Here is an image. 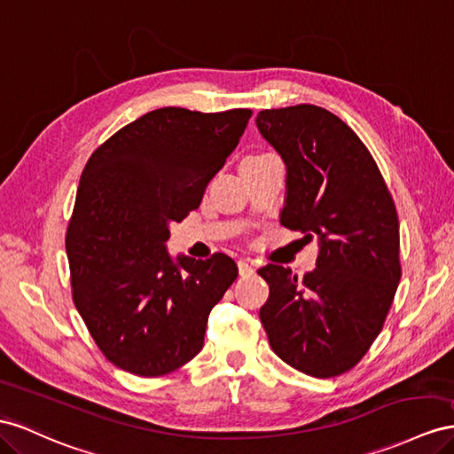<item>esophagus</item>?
Instances as JSON below:
<instances>
[{
  "instance_id": "34e87169",
  "label": "esophagus",
  "mask_w": 454,
  "mask_h": 454,
  "mask_svg": "<svg viewBox=\"0 0 454 454\" xmlns=\"http://www.w3.org/2000/svg\"><path fill=\"white\" fill-rule=\"evenodd\" d=\"M254 265H252V262L250 260H239V273H240V277H250V275H254Z\"/></svg>"
}]
</instances>
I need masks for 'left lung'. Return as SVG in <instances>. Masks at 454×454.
<instances>
[{
    "instance_id": "1",
    "label": "left lung",
    "mask_w": 454,
    "mask_h": 454,
    "mask_svg": "<svg viewBox=\"0 0 454 454\" xmlns=\"http://www.w3.org/2000/svg\"><path fill=\"white\" fill-rule=\"evenodd\" d=\"M257 129L286 164L280 223L318 239L303 278L269 263L260 309L271 349L315 378L344 374L384 326L401 278L395 202L372 154L346 121L315 105L262 110Z\"/></svg>"
}]
</instances>
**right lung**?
<instances>
[{
	"label": "right lung",
	"mask_w": 454,
	"mask_h": 454,
	"mask_svg": "<svg viewBox=\"0 0 454 454\" xmlns=\"http://www.w3.org/2000/svg\"><path fill=\"white\" fill-rule=\"evenodd\" d=\"M250 116V108H158L85 164L67 229L72 300L118 369L162 376L202 349L207 315L235 283L237 263L219 252L174 263L164 244L169 223L200 206Z\"/></svg>",
	"instance_id": "obj_1"
}]
</instances>
